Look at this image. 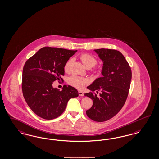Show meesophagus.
<instances>
[{"mask_svg":"<svg viewBox=\"0 0 159 159\" xmlns=\"http://www.w3.org/2000/svg\"><path fill=\"white\" fill-rule=\"evenodd\" d=\"M79 95L80 96H84V94H83L82 92L79 91Z\"/></svg>","mask_w":159,"mask_h":159,"instance_id":"34e87169","label":"esophagus"}]
</instances>
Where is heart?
<instances>
[{"label":"heart","mask_w":159,"mask_h":159,"mask_svg":"<svg viewBox=\"0 0 159 159\" xmlns=\"http://www.w3.org/2000/svg\"><path fill=\"white\" fill-rule=\"evenodd\" d=\"M80 58L82 60V61L83 63V65L85 66L86 67H93L97 63V60L95 57H94L93 56L87 54V53H84L82 55H80ZM72 59H70L66 61L65 66H64V69L65 71H68L70 69V66L71 63ZM69 82L71 84V86H74L75 88L79 89H82L88 84V80L86 78H83L81 77L78 76H72L69 79Z\"/></svg>","instance_id":"obj_1"}]
</instances>
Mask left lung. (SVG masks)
Here are the masks:
<instances>
[{
	"label": "left lung",
	"mask_w": 159,
	"mask_h": 159,
	"mask_svg": "<svg viewBox=\"0 0 159 159\" xmlns=\"http://www.w3.org/2000/svg\"><path fill=\"white\" fill-rule=\"evenodd\" d=\"M103 63L101 74L87 88L84 93L93 100L92 107L86 115L92 120L103 122L116 115L125 103L130 86L131 68L119 51L108 49L94 50ZM101 92L99 96L95 93Z\"/></svg>",
	"instance_id": "obj_1"
}]
</instances>
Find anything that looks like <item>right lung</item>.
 <instances>
[{
  "label": "right lung",
  "mask_w": 159,
  "mask_h": 159,
  "mask_svg": "<svg viewBox=\"0 0 159 159\" xmlns=\"http://www.w3.org/2000/svg\"><path fill=\"white\" fill-rule=\"evenodd\" d=\"M77 50L44 47L29 58L22 73V91L29 107L37 115L46 120L61 115L68 101L79 96L71 86L61 90L53 87L56 80H63L64 66Z\"/></svg>",
  "instance_id": "right-lung-1"
}]
</instances>
